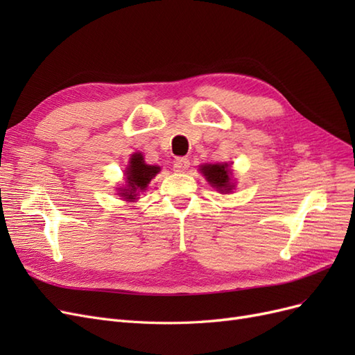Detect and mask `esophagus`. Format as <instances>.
Wrapping results in <instances>:
<instances>
[{"mask_svg": "<svg viewBox=\"0 0 355 355\" xmlns=\"http://www.w3.org/2000/svg\"><path fill=\"white\" fill-rule=\"evenodd\" d=\"M173 167L178 173H185V171L189 168V159L188 158H176Z\"/></svg>", "mask_w": 355, "mask_h": 355, "instance_id": "1", "label": "esophagus"}]
</instances>
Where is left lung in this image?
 <instances>
[{"label": "left lung", "instance_id": "left-lung-1", "mask_svg": "<svg viewBox=\"0 0 355 355\" xmlns=\"http://www.w3.org/2000/svg\"><path fill=\"white\" fill-rule=\"evenodd\" d=\"M200 171L202 176L206 178L209 184L216 188V191L222 192V194H228L232 191L234 184L231 180V167L228 163L223 164H202L200 167Z\"/></svg>", "mask_w": 355, "mask_h": 355}]
</instances>
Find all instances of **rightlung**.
Returning <instances> with one entry per match:
<instances>
[{"label": "right lung", "instance_id": "obj_1", "mask_svg": "<svg viewBox=\"0 0 355 355\" xmlns=\"http://www.w3.org/2000/svg\"><path fill=\"white\" fill-rule=\"evenodd\" d=\"M159 170L158 166L146 164L141 153H135L124 170L125 187L118 188V194L125 201H136L139 198L137 196L148 188V184Z\"/></svg>", "mask_w": 355, "mask_h": 355}]
</instances>
